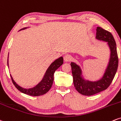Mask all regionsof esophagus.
Instances as JSON below:
<instances>
[{"label":"esophagus","mask_w":121,"mask_h":121,"mask_svg":"<svg viewBox=\"0 0 121 121\" xmlns=\"http://www.w3.org/2000/svg\"><path fill=\"white\" fill-rule=\"evenodd\" d=\"M71 59L72 56L70 55L67 54L65 55V56H64V60L66 61V62H69V61L71 60Z\"/></svg>","instance_id":"esophagus-1"}]
</instances>
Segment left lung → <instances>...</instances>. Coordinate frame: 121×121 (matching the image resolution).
Listing matches in <instances>:
<instances>
[{
  "label": "left lung",
  "instance_id": "1",
  "mask_svg": "<svg viewBox=\"0 0 121 121\" xmlns=\"http://www.w3.org/2000/svg\"><path fill=\"white\" fill-rule=\"evenodd\" d=\"M96 31V38L108 42L111 50L108 67L103 78L96 82H86L81 77L82 71L80 67L75 63H71L75 89L79 93L84 96H92L107 89L114 79L118 66L117 46L113 35L110 32L101 27H97Z\"/></svg>",
  "mask_w": 121,
  "mask_h": 121
}]
</instances>
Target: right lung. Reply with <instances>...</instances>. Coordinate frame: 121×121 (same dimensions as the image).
<instances>
[{
  "label": "right lung",
  "mask_w": 121,
  "mask_h": 121,
  "mask_svg": "<svg viewBox=\"0 0 121 121\" xmlns=\"http://www.w3.org/2000/svg\"><path fill=\"white\" fill-rule=\"evenodd\" d=\"M25 28H24L22 29H24ZM63 63V57H60L59 59L55 60L48 68L42 80L38 85H37L35 87L33 88L24 89L23 88L21 87L15 83L11 75H10V76H11L12 83L14 84V86L21 92L32 96H41V95L46 93L51 88L54 81V73L55 71ZM7 64H8V60H7Z\"/></svg>",
  "instance_id": "1"
}]
</instances>
